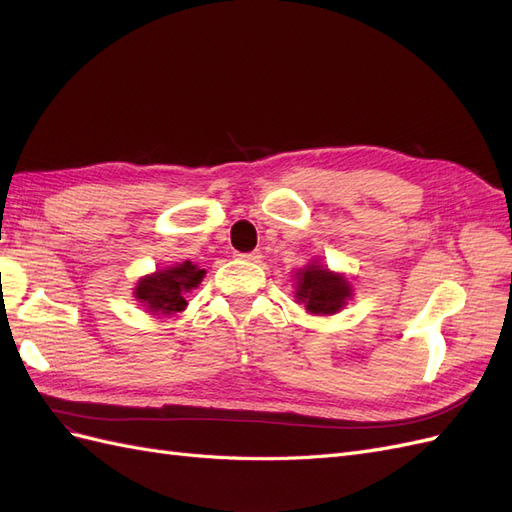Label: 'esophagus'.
<instances>
[{"label": "esophagus", "instance_id": "obj_1", "mask_svg": "<svg viewBox=\"0 0 512 512\" xmlns=\"http://www.w3.org/2000/svg\"><path fill=\"white\" fill-rule=\"evenodd\" d=\"M238 259L242 261H251V263H257L261 259V253L253 251V253H238Z\"/></svg>", "mask_w": 512, "mask_h": 512}]
</instances>
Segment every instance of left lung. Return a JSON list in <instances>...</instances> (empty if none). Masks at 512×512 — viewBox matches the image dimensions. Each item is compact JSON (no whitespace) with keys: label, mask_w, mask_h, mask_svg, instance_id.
<instances>
[{"label":"left lung","mask_w":512,"mask_h":512,"mask_svg":"<svg viewBox=\"0 0 512 512\" xmlns=\"http://www.w3.org/2000/svg\"><path fill=\"white\" fill-rule=\"evenodd\" d=\"M295 300L310 315H336L353 300V285L342 272L329 270L315 257L293 274Z\"/></svg>","instance_id":"left-lung-1"}]
</instances>
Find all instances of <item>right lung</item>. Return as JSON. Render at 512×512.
Segmentation results:
<instances>
[{"instance_id":"right-lung-1","label":"right lung","mask_w":512,"mask_h":512,"mask_svg":"<svg viewBox=\"0 0 512 512\" xmlns=\"http://www.w3.org/2000/svg\"><path fill=\"white\" fill-rule=\"evenodd\" d=\"M206 270L189 259L170 268L142 276L134 287V298L148 315L170 317L187 308V293L202 283Z\"/></svg>"}]
</instances>
